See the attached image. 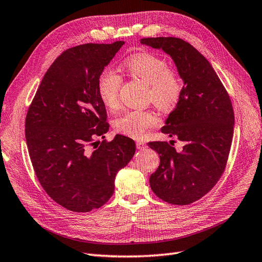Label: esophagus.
<instances>
[{"instance_id":"esophagus-1","label":"esophagus","mask_w":262,"mask_h":262,"mask_svg":"<svg viewBox=\"0 0 262 262\" xmlns=\"http://www.w3.org/2000/svg\"><path fill=\"white\" fill-rule=\"evenodd\" d=\"M136 144H137V149H139V150L144 149V148L147 147V146H146V142H143V141H137Z\"/></svg>"}]
</instances>
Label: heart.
Here are the masks:
<instances>
[{"mask_svg":"<svg viewBox=\"0 0 262 262\" xmlns=\"http://www.w3.org/2000/svg\"><path fill=\"white\" fill-rule=\"evenodd\" d=\"M125 68L149 86L148 98L158 109L169 111L177 105L182 94V81L176 71L167 69L163 58L148 52L139 53L125 61ZM121 84L122 77L110 68L100 74L98 94L106 108H118ZM158 122L150 111L130 110L115 120L114 128L126 136L140 138Z\"/></svg>","mask_w":262,"mask_h":262,"instance_id":"1","label":"heart"}]
</instances>
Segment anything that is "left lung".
Segmentation results:
<instances>
[{"mask_svg": "<svg viewBox=\"0 0 262 262\" xmlns=\"http://www.w3.org/2000/svg\"><path fill=\"white\" fill-rule=\"evenodd\" d=\"M140 43L169 55L183 82L176 108L161 129L183 147L176 151L170 146L173 140L148 143L160 156L150 187L163 201L188 205L209 192L225 170L233 138V108L211 64L191 44L178 37H148Z\"/></svg>", "mask_w": 262, "mask_h": 262, "instance_id": "left-lung-1", "label": "left lung"}]
</instances>
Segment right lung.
<instances>
[{
  "instance_id": "1",
  "label": "right lung",
  "mask_w": 262,
  "mask_h": 262,
  "mask_svg": "<svg viewBox=\"0 0 262 262\" xmlns=\"http://www.w3.org/2000/svg\"><path fill=\"white\" fill-rule=\"evenodd\" d=\"M125 42L83 44L64 51L38 86L26 118V140L41 186L62 207L87 212L112 196L116 173L136 151L135 141L109 130L98 94L104 68Z\"/></svg>"
}]
</instances>
